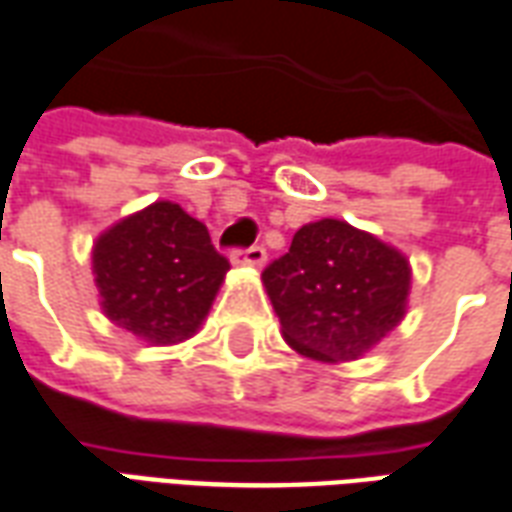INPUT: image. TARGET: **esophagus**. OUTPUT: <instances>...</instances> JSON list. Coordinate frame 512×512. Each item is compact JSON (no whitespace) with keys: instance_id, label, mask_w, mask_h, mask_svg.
I'll return each mask as SVG.
<instances>
[{"instance_id":"obj_1","label":"esophagus","mask_w":512,"mask_h":512,"mask_svg":"<svg viewBox=\"0 0 512 512\" xmlns=\"http://www.w3.org/2000/svg\"><path fill=\"white\" fill-rule=\"evenodd\" d=\"M233 263L238 266H252V268H260L266 263V249L263 246H249V249H241L233 255Z\"/></svg>"}]
</instances>
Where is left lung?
I'll list each match as a JSON object with an SVG mask.
<instances>
[{
  "mask_svg": "<svg viewBox=\"0 0 512 512\" xmlns=\"http://www.w3.org/2000/svg\"><path fill=\"white\" fill-rule=\"evenodd\" d=\"M285 342L320 363L358 361L404 320L410 260L344 219H317L263 271Z\"/></svg>",
  "mask_w": 512,
  "mask_h": 512,
  "instance_id": "left-lung-1",
  "label": "left lung"
}]
</instances>
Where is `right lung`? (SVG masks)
<instances>
[{
  "label": "right lung",
  "mask_w": 512,
  "mask_h": 512,
  "mask_svg": "<svg viewBox=\"0 0 512 512\" xmlns=\"http://www.w3.org/2000/svg\"><path fill=\"white\" fill-rule=\"evenodd\" d=\"M227 271L208 227L170 200L119 219L92 246L102 314L154 347L200 331Z\"/></svg>",
  "instance_id": "add662e5"
}]
</instances>
